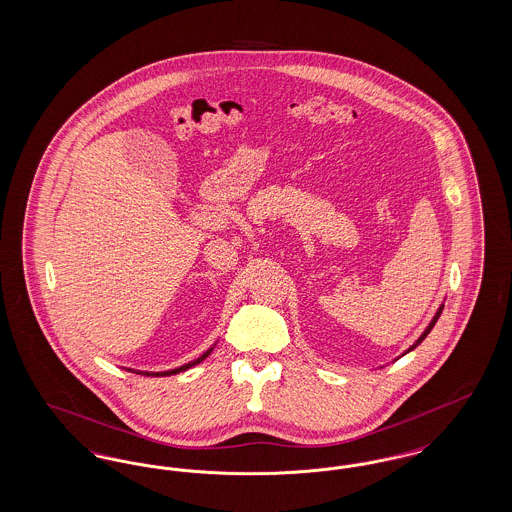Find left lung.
Segmentation results:
<instances>
[{"label":"left lung","mask_w":512,"mask_h":512,"mask_svg":"<svg viewBox=\"0 0 512 512\" xmlns=\"http://www.w3.org/2000/svg\"><path fill=\"white\" fill-rule=\"evenodd\" d=\"M441 311H443V307H439V311H438V313H436V317H434V320H432V322H430V326H428V328H426V330H424V334H422V336H420V338H418V340H416V343H414L413 347H411V349H409V351H413L414 347H416V345H418V343H422V340H424V338H426V336H428V334H430V330H432V328H434V324H436V322H438V318H439V315H441Z\"/></svg>","instance_id":"1"}]
</instances>
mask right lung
<instances>
[{
    "mask_svg": "<svg viewBox=\"0 0 512 512\" xmlns=\"http://www.w3.org/2000/svg\"><path fill=\"white\" fill-rule=\"evenodd\" d=\"M211 351H213V347H211V349H209V351H205V353H203V355H201V357H199V359H195L194 363H188V365H184V366H180V368H174V370H167V372H155V374H153V376H169V374H178V372H182V370H188V368H190V366H195L197 365V363H201V361H203V359H207V357H209V355H211ZM140 374H142V372H140ZM147 376H151V374H149V372H146Z\"/></svg>",
    "mask_w": 512,
    "mask_h": 512,
    "instance_id": "1",
    "label": "right lung"
}]
</instances>
